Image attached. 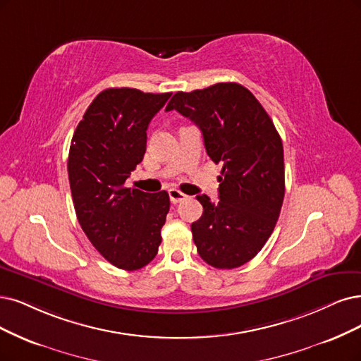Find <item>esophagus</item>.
<instances>
[{
	"mask_svg": "<svg viewBox=\"0 0 361 361\" xmlns=\"http://www.w3.org/2000/svg\"><path fill=\"white\" fill-rule=\"evenodd\" d=\"M168 195H169V199H171L172 204H178V202H183V201H185V199H188V195H184L183 192H180L177 189L168 190Z\"/></svg>",
	"mask_w": 361,
	"mask_h": 361,
	"instance_id": "obj_1",
	"label": "esophagus"
}]
</instances>
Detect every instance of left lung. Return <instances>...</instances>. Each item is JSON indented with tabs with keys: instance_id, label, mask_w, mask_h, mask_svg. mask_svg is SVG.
I'll return each instance as SVG.
<instances>
[{
	"instance_id": "1",
	"label": "left lung",
	"mask_w": 361,
	"mask_h": 361,
	"mask_svg": "<svg viewBox=\"0 0 361 361\" xmlns=\"http://www.w3.org/2000/svg\"><path fill=\"white\" fill-rule=\"evenodd\" d=\"M171 110L202 130L208 156L223 165L220 201L196 196L204 207L192 223L199 256L217 269L239 268L263 248L283 207L281 137L256 97L238 83L177 92L166 105Z\"/></svg>"
}]
</instances>
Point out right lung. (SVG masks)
Wrapping results in <instances>:
<instances>
[{"instance_id": "1", "label": "right lung", "mask_w": 361, "mask_h": 361, "mask_svg": "<svg viewBox=\"0 0 361 361\" xmlns=\"http://www.w3.org/2000/svg\"><path fill=\"white\" fill-rule=\"evenodd\" d=\"M171 95L105 89L87 106L71 140L68 178L78 223L118 269L144 268L162 243L168 193L128 189L125 181L144 157L149 123Z\"/></svg>"}]
</instances>
